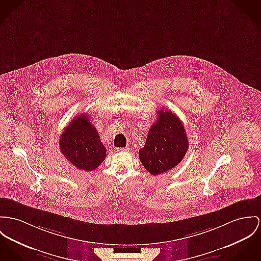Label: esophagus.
Listing matches in <instances>:
<instances>
[{
  "label": "esophagus",
  "mask_w": 261,
  "mask_h": 261,
  "mask_svg": "<svg viewBox=\"0 0 261 261\" xmlns=\"http://www.w3.org/2000/svg\"><path fill=\"white\" fill-rule=\"evenodd\" d=\"M129 149L128 148H117V151L118 152H126V151H128Z\"/></svg>",
  "instance_id": "obj_1"
}]
</instances>
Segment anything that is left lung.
<instances>
[{"label": "left lung", "mask_w": 261, "mask_h": 261, "mask_svg": "<svg viewBox=\"0 0 261 261\" xmlns=\"http://www.w3.org/2000/svg\"><path fill=\"white\" fill-rule=\"evenodd\" d=\"M158 119L151 126L146 143L139 150V159L152 175L175 168L185 157L189 141L185 126L170 110L158 111Z\"/></svg>", "instance_id": "left-lung-1"}]
</instances>
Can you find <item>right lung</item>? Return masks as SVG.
I'll return each instance as SVG.
<instances>
[{"mask_svg":"<svg viewBox=\"0 0 261 261\" xmlns=\"http://www.w3.org/2000/svg\"><path fill=\"white\" fill-rule=\"evenodd\" d=\"M60 152L70 164L83 171L95 170L106 158V148L87 114H80L61 133Z\"/></svg>","mask_w":261,"mask_h":261,"instance_id":"1","label":"right lung"}]
</instances>
